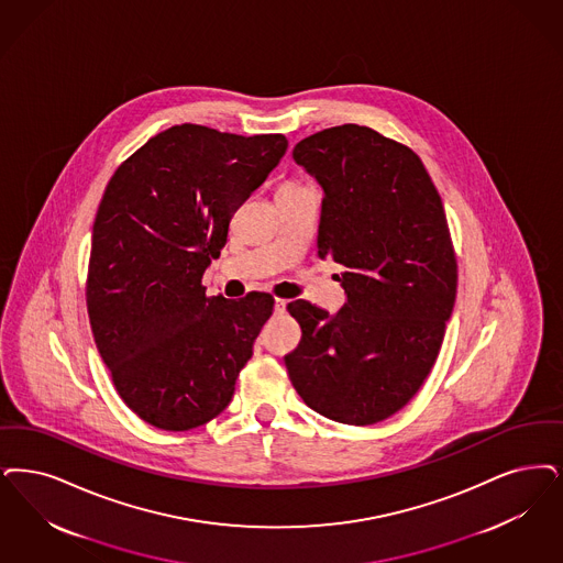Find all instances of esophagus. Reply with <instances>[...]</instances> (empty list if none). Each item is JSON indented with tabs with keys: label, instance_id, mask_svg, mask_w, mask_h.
<instances>
[{
	"label": "esophagus",
	"instance_id": "obj_1",
	"mask_svg": "<svg viewBox=\"0 0 563 563\" xmlns=\"http://www.w3.org/2000/svg\"><path fill=\"white\" fill-rule=\"evenodd\" d=\"M285 310H287V301L280 299V297H276V299H274V314H285Z\"/></svg>",
	"mask_w": 563,
	"mask_h": 563
}]
</instances>
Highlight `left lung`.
I'll list each match as a JSON object with an SVG mask.
<instances>
[{
  "label": "left lung",
  "mask_w": 563,
  "mask_h": 563,
  "mask_svg": "<svg viewBox=\"0 0 563 563\" xmlns=\"http://www.w3.org/2000/svg\"><path fill=\"white\" fill-rule=\"evenodd\" d=\"M292 158L324 188L316 247L343 271L345 306H287L301 341L285 356L316 412L375 426L405 408L440 354L456 297L444 205L419 155L345 123L303 137Z\"/></svg>",
  "instance_id": "obj_1"
}]
</instances>
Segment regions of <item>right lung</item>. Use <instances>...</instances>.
<instances>
[{
	"mask_svg": "<svg viewBox=\"0 0 563 563\" xmlns=\"http://www.w3.org/2000/svg\"><path fill=\"white\" fill-rule=\"evenodd\" d=\"M287 144L181 123L107 184L86 280L91 333L117 394L153 428L188 431L218 417L272 316L271 292L209 297L202 272Z\"/></svg>",
	"mask_w": 563,
	"mask_h": 563,
	"instance_id": "add662e5",
	"label": "right lung"
}]
</instances>
